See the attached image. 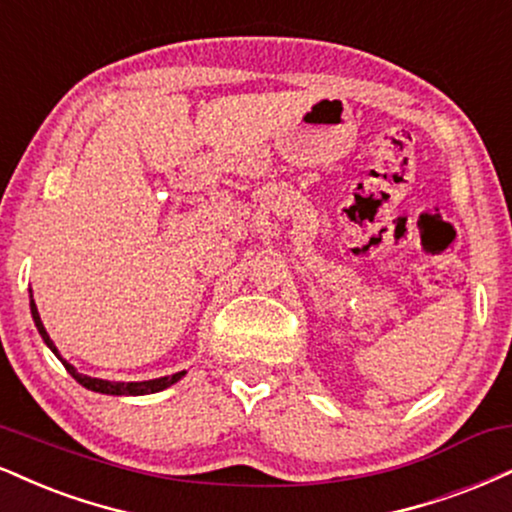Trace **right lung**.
<instances>
[{"label": "right lung", "instance_id": "add662e5", "mask_svg": "<svg viewBox=\"0 0 512 512\" xmlns=\"http://www.w3.org/2000/svg\"><path fill=\"white\" fill-rule=\"evenodd\" d=\"M30 315H33V322H35V326H38L42 341H45L47 348L59 357L61 365L66 367V372H69L80 386H85V389H90L95 393H107V396H147V393H159V391L169 389L171 384H176V381H181L183 377H186V372H176V374H169V377L147 379V381H107V379L88 377V374H80L78 369L71 365V362H66L64 357L59 355L57 346H54V341L49 338L45 324H42V319H40L38 305H35V300H33V293H30Z\"/></svg>", "mask_w": 512, "mask_h": 512}]
</instances>
